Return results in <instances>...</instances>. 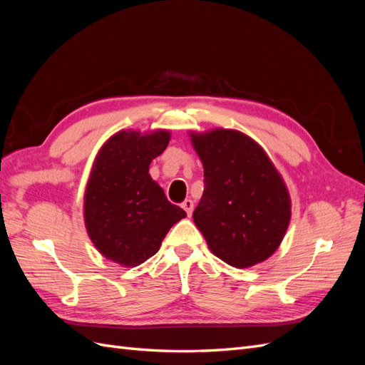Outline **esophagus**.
<instances>
[{
  "label": "esophagus",
  "instance_id": "esophagus-1",
  "mask_svg": "<svg viewBox=\"0 0 365 365\" xmlns=\"http://www.w3.org/2000/svg\"><path fill=\"white\" fill-rule=\"evenodd\" d=\"M181 207L185 210V213H187V216H192V212H193V201L192 200H185L182 204H181Z\"/></svg>",
  "mask_w": 365,
  "mask_h": 365
}]
</instances>
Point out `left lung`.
Returning <instances> with one entry per match:
<instances>
[{"label": "left lung", "instance_id": "8db88e82", "mask_svg": "<svg viewBox=\"0 0 365 365\" xmlns=\"http://www.w3.org/2000/svg\"><path fill=\"white\" fill-rule=\"evenodd\" d=\"M204 165L193 220L216 257L236 268L267 260L291 220V200L264 150L233 129L190 134Z\"/></svg>", "mask_w": 365, "mask_h": 365}]
</instances>
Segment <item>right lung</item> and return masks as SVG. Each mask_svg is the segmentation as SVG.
I'll use <instances>...</instances> for the list:
<instances>
[{"label": "right lung", "mask_w": 365, "mask_h": 365, "mask_svg": "<svg viewBox=\"0 0 365 365\" xmlns=\"http://www.w3.org/2000/svg\"><path fill=\"white\" fill-rule=\"evenodd\" d=\"M168 130H120L102 146L85 190V225L94 247L123 267L152 257L185 212L168 201L149 164L164 152Z\"/></svg>", "instance_id": "add662e5"}]
</instances>
